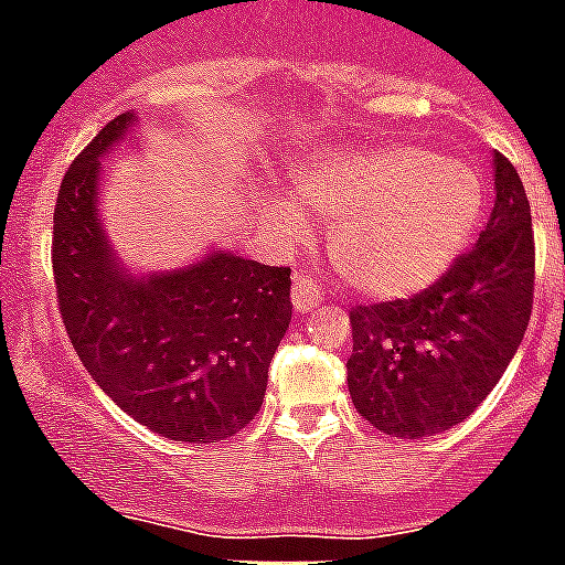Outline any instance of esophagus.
Masks as SVG:
<instances>
[{
	"instance_id": "1",
	"label": "esophagus",
	"mask_w": 565,
	"mask_h": 565,
	"mask_svg": "<svg viewBox=\"0 0 565 565\" xmlns=\"http://www.w3.org/2000/svg\"><path fill=\"white\" fill-rule=\"evenodd\" d=\"M321 305V287L312 281L310 275L298 273L292 278V307L296 312H310Z\"/></svg>"
}]
</instances>
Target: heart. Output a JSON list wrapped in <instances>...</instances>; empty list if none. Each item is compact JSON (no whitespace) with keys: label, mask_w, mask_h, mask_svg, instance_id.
<instances>
[{"label":"heart","mask_w":565,"mask_h":565,"mask_svg":"<svg viewBox=\"0 0 565 565\" xmlns=\"http://www.w3.org/2000/svg\"><path fill=\"white\" fill-rule=\"evenodd\" d=\"M292 192L316 215L333 217L330 260L367 298H402L436 281L482 212L471 166L407 140L316 151L292 172ZM281 217L305 232L296 210Z\"/></svg>","instance_id":"1"}]
</instances>
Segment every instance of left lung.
<instances>
[{
    "label": "left lung",
    "instance_id": "left-lung-1",
    "mask_svg": "<svg viewBox=\"0 0 565 565\" xmlns=\"http://www.w3.org/2000/svg\"><path fill=\"white\" fill-rule=\"evenodd\" d=\"M497 201L480 241L428 290L350 310L348 387L382 434L454 428L494 391L534 305L532 206L509 158L494 154Z\"/></svg>",
    "mask_w": 565,
    "mask_h": 565
}]
</instances>
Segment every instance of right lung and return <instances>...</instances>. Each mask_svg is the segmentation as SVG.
<instances>
[{"mask_svg":"<svg viewBox=\"0 0 565 565\" xmlns=\"http://www.w3.org/2000/svg\"><path fill=\"white\" fill-rule=\"evenodd\" d=\"M135 114H117L68 166L54 206L56 301L79 362L131 419L174 443H217L258 414L292 319L290 267L232 253L131 278L97 217L103 154Z\"/></svg>","mask_w":565,"mask_h":565,"instance_id":"1","label":"right lung"}]
</instances>
